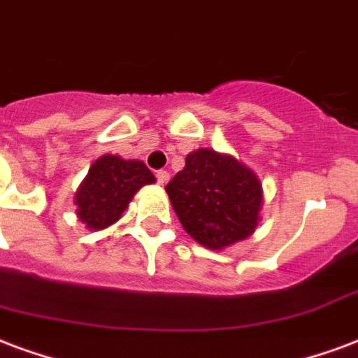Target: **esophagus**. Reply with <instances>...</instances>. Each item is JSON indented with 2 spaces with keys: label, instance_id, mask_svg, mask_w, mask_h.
<instances>
[{
  "label": "esophagus",
  "instance_id": "1",
  "mask_svg": "<svg viewBox=\"0 0 358 358\" xmlns=\"http://www.w3.org/2000/svg\"><path fill=\"white\" fill-rule=\"evenodd\" d=\"M155 178H157V182L161 186H165L166 182L171 180V174H169V171H157L155 172Z\"/></svg>",
  "mask_w": 358,
  "mask_h": 358
}]
</instances>
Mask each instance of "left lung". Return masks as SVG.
<instances>
[{
    "label": "left lung",
    "mask_w": 358,
    "mask_h": 358,
    "mask_svg": "<svg viewBox=\"0 0 358 358\" xmlns=\"http://www.w3.org/2000/svg\"><path fill=\"white\" fill-rule=\"evenodd\" d=\"M165 189L184 229L206 248L246 239L258 226L260 180L229 155L206 148L192 152Z\"/></svg>",
    "instance_id": "left-lung-1"
}]
</instances>
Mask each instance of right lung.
Instances as JSON below:
<instances>
[{
  "label": "right lung",
  "mask_w": 358,
  "mask_h": 358,
  "mask_svg": "<svg viewBox=\"0 0 358 358\" xmlns=\"http://www.w3.org/2000/svg\"><path fill=\"white\" fill-rule=\"evenodd\" d=\"M155 176L142 161H125L117 155H102L76 193L79 220L91 229H104L121 218L132 195Z\"/></svg>",
  "instance_id": "right-lung-1"
}]
</instances>
